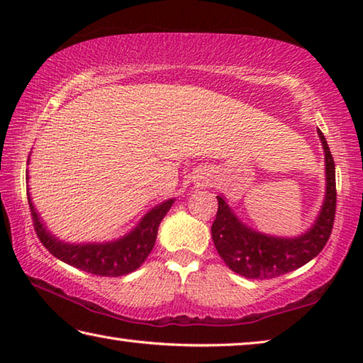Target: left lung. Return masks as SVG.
<instances>
[{
    "label": "left lung",
    "mask_w": 363,
    "mask_h": 363,
    "mask_svg": "<svg viewBox=\"0 0 363 363\" xmlns=\"http://www.w3.org/2000/svg\"><path fill=\"white\" fill-rule=\"evenodd\" d=\"M325 152V199L314 224L298 237L257 232L242 223L225 196L218 195V214L211 225L214 247L227 267L247 279H274L309 262L327 245L335 223V162L323 133L317 131Z\"/></svg>",
    "instance_id": "1"
}]
</instances>
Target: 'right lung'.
<instances>
[{"label": "right lung", "instance_id": "add662e5", "mask_svg": "<svg viewBox=\"0 0 363 363\" xmlns=\"http://www.w3.org/2000/svg\"><path fill=\"white\" fill-rule=\"evenodd\" d=\"M30 162V157H28ZM28 179V171H27ZM28 205L32 211L35 230L38 233L41 243L48 248L49 253L65 264L82 269L84 272L102 275V277H120L136 270L143 264L157 240L158 225L167 216L169 208L173 206L174 199L164 200L145 213L136 227L125 233L120 238L110 242H89V243H69L57 238L48 230L38 211L35 210L32 196L27 189Z\"/></svg>", "mask_w": 363, "mask_h": 363}]
</instances>
